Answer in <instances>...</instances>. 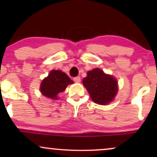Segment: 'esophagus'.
<instances>
[{
    "mask_svg": "<svg viewBox=\"0 0 157 157\" xmlns=\"http://www.w3.org/2000/svg\"><path fill=\"white\" fill-rule=\"evenodd\" d=\"M74 81L75 82H80V77H76L74 78Z\"/></svg>",
    "mask_w": 157,
    "mask_h": 157,
    "instance_id": "obj_1",
    "label": "esophagus"
}]
</instances>
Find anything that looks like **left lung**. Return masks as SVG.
<instances>
[{"label":"left lung","mask_w":157,"mask_h":157,"mask_svg":"<svg viewBox=\"0 0 157 157\" xmlns=\"http://www.w3.org/2000/svg\"><path fill=\"white\" fill-rule=\"evenodd\" d=\"M117 82L112 75H106L98 68L88 71L82 80L91 100L99 105H106L113 100L118 91Z\"/></svg>","instance_id":"left-lung-1"}]
</instances>
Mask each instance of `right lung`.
Here are the masks:
<instances>
[{
    "label": "right lung",
    "mask_w": 157,
    "mask_h": 157,
    "mask_svg": "<svg viewBox=\"0 0 157 157\" xmlns=\"http://www.w3.org/2000/svg\"><path fill=\"white\" fill-rule=\"evenodd\" d=\"M74 82L66 73L59 70H52L47 77L42 80L40 90L45 97L52 100H57L59 93L66 90L68 85L72 84Z\"/></svg>",
    "instance_id": "obj_1"
}]
</instances>
